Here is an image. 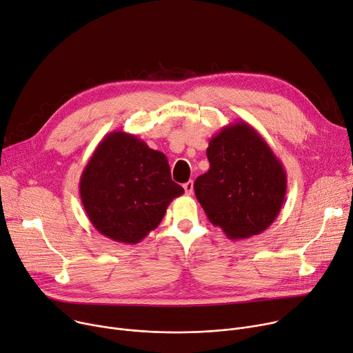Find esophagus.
I'll return each mask as SVG.
<instances>
[{
  "label": "esophagus",
  "mask_w": 353,
  "mask_h": 353,
  "mask_svg": "<svg viewBox=\"0 0 353 353\" xmlns=\"http://www.w3.org/2000/svg\"><path fill=\"white\" fill-rule=\"evenodd\" d=\"M193 187H194V183L193 181H187V183H184L183 184V188H184V191H185V194H193Z\"/></svg>",
  "instance_id": "obj_1"
}]
</instances>
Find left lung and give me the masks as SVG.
<instances>
[{"label":"left lung","mask_w":353,"mask_h":353,"mask_svg":"<svg viewBox=\"0 0 353 353\" xmlns=\"http://www.w3.org/2000/svg\"><path fill=\"white\" fill-rule=\"evenodd\" d=\"M210 169L194 181V193L212 225L230 239L268 230L287 191L285 170L252 125L238 121L221 128L208 143Z\"/></svg>","instance_id":"obj_1"}]
</instances>
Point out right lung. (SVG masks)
Returning <instances> with one entry per match:
<instances>
[{"label":"right lung","mask_w":353,"mask_h":353,"mask_svg":"<svg viewBox=\"0 0 353 353\" xmlns=\"http://www.w3.org/2000/svg\"><path fill=\"white\" fill-rule=\"evenodd\" d=\"M184 193L165 153L123 131L107 134L80 177V199L92 227L121 243H138Z\"/></svg>","instance_id":"right-lung-1"}]
</instances>
